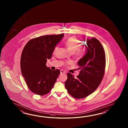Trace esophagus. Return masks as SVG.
Segmentation results:
<instances>
[{"label":"esophagus","mask_w":128,"mask_h":128,"mask_svg":"<svg viewBox=\"0 0 128 128\" xmlns=\"http://www.w3.org/2000/svg\"><path fill=\"white\" fill-rule=\"evenodd\" d=\"M65 73H66V72H65V71H64L63 70H60V74Z\"/></svg>","instance_id":"1"}]
</instances>
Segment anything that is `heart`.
I'll use <instances>...</instances> for the list:
<instances>
[{
	"label": "heart",
	"instance_id": "heart-1",
	"mask_svg": "<svg viewBox=\"0 0 128 128\" xmlns=\"http://www.w3.org/2000/svg\"><path fill=\"white\" fill-rule=\"evenodd\" d=\"M64 45L70 52L74 53L77 57H80L83 54L84 48L82 47V42L75 36H71L64 42ZM68 62V64H70Z\"/></svg>",
	"mask_w": 128,
	"mask_h": 128
}]
</instances>
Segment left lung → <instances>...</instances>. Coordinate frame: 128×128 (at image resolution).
I'll return each instance as SVG.
<instances>
[{
  "label": "left lung",
  "instance_id": "left-lung-1",
  "mask_svg": "<svg viewBox=\"0 0 128 128\" xmlns=\"http://www.w3.org/2000/svg\"><path fill=\"white\" fill-rule=\"evenodd\" d=\"M87 51L79 60L78 65L80 69L75 78L67 74L65 86L68 93L74 98H84L95 90L104 77L106 65V56L101 42L95 38L86 41Z\"/></svg>",
  "mask_w": 128,
  "mask_h": 128
}]
</instances>
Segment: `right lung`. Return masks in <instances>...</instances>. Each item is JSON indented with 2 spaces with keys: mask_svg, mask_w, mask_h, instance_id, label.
I'll use <instances>...</instances> for the list:
<instances>
[{
  "mask_svg": "<svg viewBox=\"0 0 128 128\" xmlns=\"http://www.w3.org/2000/svg\"><path fill=\"white\" fill-rule=\"evenodd\" d=\"M64 34L41 36L30 40L22 52L20 68L22 76L32 92L44 96L51 90L60 74L46 66L55 47Z\"/></svg>",
  "mask_w": 128,
  "mask_h": 128,
  "instance_id": "right-lung-1",
  "label": "right lung"
}]
</instances>
